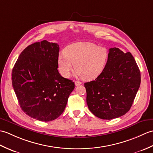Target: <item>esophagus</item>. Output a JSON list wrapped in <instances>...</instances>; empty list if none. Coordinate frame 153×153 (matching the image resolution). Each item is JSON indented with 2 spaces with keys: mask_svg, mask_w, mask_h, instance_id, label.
<instances>
[{
  "mask_svg": "<svg viewBox=\"0 0 153 153\" xmlns=\"http://www.w3.org/2000/svg\"><path fill=\"white\" fill-rule=\"evenodd\" d=\"M81 84H82V82H79V81H76V82H75V85L78 86V85H81Z\"/></svg>",
  "mask_w": 153,
  "mask_h": 153,
  "instance_id": "1",
  "label": "esophagus"
}]
</instances>
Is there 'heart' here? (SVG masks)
I'll list each match as a JSON object with an SVG mask.
<instances>
[{
  "mask_svg": "<svg viewBox=\"0 0 153 153\" xmlns=\"http://www.w3.org/2000/svg\"><path fill=\"white\" fill-rule=\"evenodd\" d=\"M109 51L105 47L89 42H79L68 46L60 55L58 64L60 72L68 78L76 68V76L93 80L102 74L108 62Z\"/></svg>",
  "mask_w": 153,
  "mask_h": 153,
  "instance_id": "heart-1",
  "label": "heart"
}]
</instances>
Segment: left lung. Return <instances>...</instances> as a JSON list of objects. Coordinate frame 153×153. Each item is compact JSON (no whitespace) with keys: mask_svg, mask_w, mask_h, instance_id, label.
Returning <instances> with one entry per match:
<instances>
[{"mask_svg":"<svg viewBox=\"0 0 153 153\" xmlns=\"http://www.w3.org/2000/svg\"><path fill=\"white\" fill-rule=\"evenodd\" d=\"M140 83V70L131 54L118 48H110L102 74L95 80L84 83L88 108L103 120L124 115L130 109Z\"/></svg>","mask_w":153,"mask_h":153,"instance_id":"left-lung-1","label":"left lung"}]
</instances>
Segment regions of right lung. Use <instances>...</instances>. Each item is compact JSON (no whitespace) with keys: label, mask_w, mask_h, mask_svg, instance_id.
Instances as JSON below:
<instances>
[{"label":"right lung","mask_w":153,"mask_h":153,"mask_svg":"<svg viewBox=\"0 0 153 153\" xmlns=\"http://www.w3.org/2000/svg\"><path fill=\"white\" fill-rule=\"evenodd\" d=\"M59 45L46 40L29 45L13 68L12 87L22 110L31 118L49 122L66 108L74 82L58 71Z\"/></svg>","instance_id":"add662e5"}]
</instances>
